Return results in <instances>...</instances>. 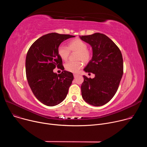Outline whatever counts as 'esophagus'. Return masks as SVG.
<instances>
[{"instance_id": "esophagus-1", "label": "esophagus", "mask_w": 147, "mask_h": 147, "mask_svg": "<svg viewBox=\"0 0 147 147\" xmlns=\"http://www.w3.org/2000/svg\"><path fill=\"white\" fill-rule=\"evenodd\" d=\"M73 76H74V78H76L78 75L77 74H74Z\"/></svg>"}]
</instances>
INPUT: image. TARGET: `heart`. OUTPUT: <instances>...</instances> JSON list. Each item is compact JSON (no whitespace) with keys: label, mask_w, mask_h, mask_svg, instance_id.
Masks as SVG:
<instances>
[{"label":"heart","mask_w":147,"mask_h":147,"mask_svg":"<svg viewBox=\"0 0 147 147\" xmlns=\"http://www.w3.org/2000/svg\"><path fill=\"white\" fill-rule=\"evenodd\" d=\"M88 45L81 39L76 38L70 41L68 47L64 45H60L57 49V53L60 58L66 60L69 58L70 52H77L76 60L70 61L65 65L67 71L71 73H77L83 66V62L88 63L92 59V52L87 49Z\"/></svg>","instance_id":"b5f03b06"}]
</instances>
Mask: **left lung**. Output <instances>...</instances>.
<instances>
[{
    "label": "left lung",
    "mask_w": 147,
    "mask_h": 147,
    "mask_svg": "<svg viewBox=\"0 0 147 147\" xmlns=\"http://www.w3.org/2000/svg\"><path fill=\"white\" fill-rule=\"evenodd\" d=\"M80 38L92 48V57L84 69L95 74L94 78L83 76L82 97L95 107L103 105L114 96L123 74V60L120 50L107 35L95 33Z\"/></svg>",
    "instance_id": "1"
}]
</instances>
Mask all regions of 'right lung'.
I'll use <instances>...</instances> for the list:
<instances>
[{
	"label": "right lung",
	"instance_id": "obj_1",
	"mask_svg": "<svg viewBox=\"0 0 147 147\" xmlns=\"http://www.w3.org/2000/svg\"><path fill=\"white\" fill-rule=\"evenodd\" d=\"M74 36L48 34L36 40L28 49L26 60L28 84L36 99L47 106L57 105L67 96L74 77L64 70L57 49L62 42ZM56 67L63 70L59 75L53 71Z\"/></svg>",
	"mask_w": 147,
	"mask_h": 147
}]
</instances>
